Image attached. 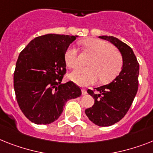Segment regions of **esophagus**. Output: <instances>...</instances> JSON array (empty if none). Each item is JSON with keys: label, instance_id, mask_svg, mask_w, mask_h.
<instances>
[{"label": "esophagus", "instance_id": "1", "mask_svg": "<svg viewBox=\"0 0 153 153\" xmlns=\"http://www.w3.org/2000/svg\"><path fill=\"white\" fill-rule=\"evenodd\" d=\"M87 93H88V92H87V90H86L85 88H83V89H82V94H83V95H85V94H87Z\"/></svg>", "mask_w": 153, "mask_h": 153}]
</instances>
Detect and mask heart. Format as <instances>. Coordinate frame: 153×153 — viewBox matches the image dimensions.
I'll use <instances>...</instances> for the list:
<instances>
[{"instance_id":"heart-1","label":"heart","mask_w":153,"mask_h":153,"mask_svg":"<svg viewBox=\"0 0 153 153\" xmlns=\"http://www.w3.org/2000/svg\"><path fill=\"white\" fill-rule=\"evenodd\" d=\"M87 48L95 56L91 61V67H79L70 75V79L80 86L94 84L100 78V81L106 84L117 77L123 66V58L120 53L109 43L98 39L83 41ZM66 65L74 69L79 65L78 50L74 45L67 49L65 55Z\"/></svg>"}]
</instances>
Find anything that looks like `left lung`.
<instances>
[{
  "mask_svg": "<svg viewBox=\"0 0 153 153\" xmlns=\"http://www.w3.org/2000/svg\"><path fill=\"white\" fill-rule=\"evenodd\" d=\"M116 46L123 58V67L117 77L107 85L88 90L94 104L85 113L91 122L100 127H108L119 122L129 110L138 88L139 64L133 50L112 36H100Z\"/></svg>",
  "mask_w": 153,
  "mask_h": 153,
  "instance_id": "obj_1",
  "label": "left lung"
}]
</instances>
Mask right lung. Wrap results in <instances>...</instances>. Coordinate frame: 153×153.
Returning a JSON list of instances; mask_svg holds the SVG:
<instances>
[{"label": "right lung", "mask_w": 153, "mask_h": 153, "mask_svg": "<svg viewBox=\"0 0 153 153\" xmlns=\"http://www.w3.org/2000/svg\"><path fill=\"white\" fill-rule=\"evenodd\" d=\"M77 36H37L20 52L14 73V89L20 109L36 124L58 120L69 99L81 95L73 81L61 84L66 72L65 55Z\"/></svg>", "instance_id": "right-lung-1"}]
</instances>
